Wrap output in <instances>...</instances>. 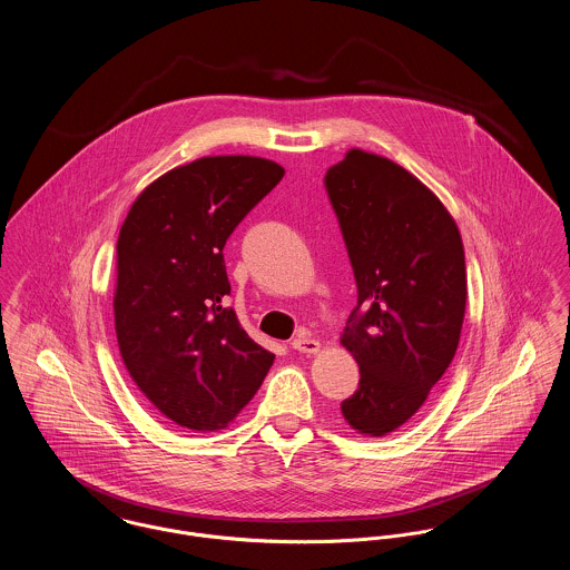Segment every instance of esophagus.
<instances>
[{
    "label": "esophagus",
    "mask_w": 570,
    "mask_h": 570,
    "mask_svg": "<svg viewBox=\"0 0 570 570\" xmlns=\"http://www.w3.org/2000/svg\"><path fill=\"white\" fill-rule=\"evenodd\" d=\"M293 350L295 352H299V354H306V356H313L318 352V347H321V343L313 338V336H308V334H299L297 338H293Z\"/></svg>",
    "instance_id": "esophagus-1"
}]
</instances>
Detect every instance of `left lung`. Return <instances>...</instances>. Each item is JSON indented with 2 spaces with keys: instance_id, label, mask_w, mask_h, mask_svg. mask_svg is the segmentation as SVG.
Segmentation results:
<instances>
[{
  "instance_id": "obj_1",
  "label": "left lung",
  "mask_w": 570,
  "mask_h": 570,
  "mask_svg": "<svg viewBox=\"0 0 570 570\" xmlns=\"http://www.w3.org/2000/svg\"><path fill=\"white\" fill-rule=\"evenodd\" d=\"M325 190L358 288L341 345L361 380L341 413L361 435L384 438L454 358L468 299L463 243L442 200L386 157L347 150Z\"/></svg>"
}]
</instances>
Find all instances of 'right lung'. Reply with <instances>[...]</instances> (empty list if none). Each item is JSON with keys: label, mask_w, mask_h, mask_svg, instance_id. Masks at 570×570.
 Returning a JSON list of instances; mask_svg holds the SVG:
<instances>
[{"label": "right lung", "mask_w": 570, "mask_h": 570, "mask_svg": "<svg viewBox=\"0 0 570 570\" xmlns=\"http://www.w3.org/2000/svg\"><path fill=\"white\" fill-rule=\"evenodd\" d=\"M282 177L262 157H200L141 191L120 229V354L137 389L184 429H225L275 361L223 306L232 291L223 249Z\"/></svg>", "instance_id": "right-lung-1"}]
</instances>
